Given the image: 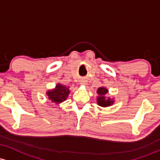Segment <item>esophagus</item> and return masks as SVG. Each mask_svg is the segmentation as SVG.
Masks as SVG:
<instances>
[{
	"instance_id": "obj_1",
	"label": "esophagus",
	"mask_w": 160,
	"mask_h": 160,
	"mask_svg": "<svg viewBox=\"0 0 160 160\" xmlns=\"http://www.w3.org/2000/svg\"><path fill=\"white\" fill-rule=\"evenodd\" d=\"M80 84H83V83H80Z\"/></svg>"
}]
</instances>
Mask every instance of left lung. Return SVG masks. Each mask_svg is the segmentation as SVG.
<instances>
[{"instance_id":"obj_1","label":"left lung","mask_w":160,"mask_h":160,"mask_svg":"<svg viewBox=\"0 0 160 160\" xmlns=\"http://www.w3.org/2000/svg\"><path fill=\"white\" fill-rule=\"evenodd\" d=\"M107 92H108V89L105 88V87H100V88L98 89L97 93L99 96H98L97 102L100 106L106 107L113 104L114 101H112V100L110 99H106V98L105 97V95H106Z\"/></svg>"}]
</instances>
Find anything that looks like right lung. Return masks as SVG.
Wrapping results in <instances>:
<instances>
[{
    "label": "right lung",
    "instance_id": "add662e5",
    "mask_svg": "<svg viewBox=\"0 0 160 160\" xmlns=\"http://www.w3.org/2000/svg\"><path fill=\"white\" fill-rule=\"evenodd\" d=\"M70 93V91L68 88L64 86L61 85L60 83L58 84L55 87V89L52 90H49L47 92L48 99L55 103H60L64 101Z\"/></svg>",
    "mask_w": 160,
    "mask_h": 160
}]
</instances>
